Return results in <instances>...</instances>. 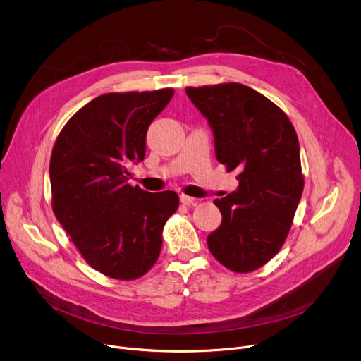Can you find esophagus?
Masks as SVG:
<instances>
[{
	"label": "esophagus",
	"mask_w": 361,
	"mask_h": 361,
	"mask_svg": "<svg viewBox=\"0 0 361 361\" xmlns=\"http://www.w3.org/2000/svg\"><path fill=\"white\" fill-rule=\"evenodd\" d=\"M180 202H181L184 206H190V204H194L195 199H194V197H190V195L181 194V195H180Z\"/></svg>",
	"instance_id": "esophagus-1"
}]
</instances>
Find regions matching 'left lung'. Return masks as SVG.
Here are the masks:
<instances>
[{
    "instance_id": "1",
    "label": "left lung",
    "mask_w": 361,
    "mask_h": 361,
    "mask_svg": "<svg viewBox=\"0 0 361 361\" xmlns=\"http://www.w3.org/2000/svg\"><path fill=\"white\" fill-rule=\"evenodd\" d=\"M207 119L214 152L239 185L216 199L221 223L207 236L212 255L233 272L264 267L282 247L304 190L300 142L288 116L240 83L187 87Z\"/></svg>"
}]
</instances>
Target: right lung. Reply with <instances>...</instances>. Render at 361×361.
Wrapping results in <instances>:
<instances>
[{
	"instance_id": "add662e5",
	"label": "right lung",
	"mask_w": 361,
	"mask_h": 361,
	"mask_svg": "<svg viewBox=\"0 0 361 361\" xmlns=\"http://www.w3.org/2000/svg\"><path fill=\"white\" fill-rule=\"evenodd\" d=\"M173 89L106 93L64 125L51 151L53 212L87 264L115 279H135L157 262L162 227L178 207L174 191L128 184L145 157L151 122Z\"/></svg>"
}]
</instances>
